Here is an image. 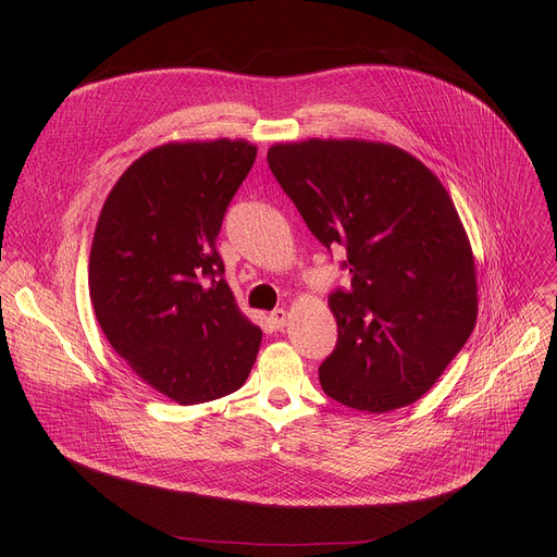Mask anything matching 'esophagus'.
Masks as SVG:
<instances>
[{
	"mask_svg": "<svg viewBox=\"0 0 557 557\" xmlns=\"http://www.w3.org/2000/svg\"><path fill=\"white\" fill-rule=\"evenodd\" d=\"M286 320H288V313H286L284 309H275V311H271V323H273V327H275V330H282V327L286 325Z\"/></svg>",
	"mask_w": 557,
	"mask_h": 557,
	"instance_id": "obj_1",
	"label": "esophagus"
}]
</instances>
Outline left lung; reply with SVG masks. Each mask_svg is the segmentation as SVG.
<instances>
[{
  "label": "left lung",
  "mask_w": 557,
  "mask_h": 557,
  "mask_svg": "<svg viewBox=\"0 0 557 557\" xmlns=\"http://www.w3.org/2000/svg\"><path fill=\"white\" fill-rule=\"evenodd\" d=\"M269 166L313 237L343 246L352 288H336L334 352L320 386L343 406L386 413L418 401L476 325V267L454 202L393 144H275Z\"/></svg>",
  "instance_id": "left-lung-1"
}]
</instances>
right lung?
Here are the masks:
<instances>
[{
  "label": "right lung",
  "mask_w": 557,
  "mask_h": 557,
  "mask_svg": "<svg viewBox=\"0 0 557 557\" xmlns=\"http://www.w3.org/2000/svg\"><path fill=\"white\" fill-rule=\"evenodd\" d=\"M257 146L171 141L137 158L108 194L90 250L99 325L128 368L183 406L239 391L259 352L223 280L216 237Z\"/></svg>",
  "instance_id": "obj_1"
}]
</instances>
